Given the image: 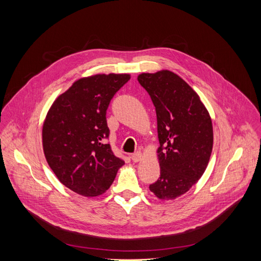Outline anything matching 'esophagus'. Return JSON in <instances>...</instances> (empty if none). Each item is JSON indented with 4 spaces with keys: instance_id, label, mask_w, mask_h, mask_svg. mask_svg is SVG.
I'll return each mask as SVG.
<instances>
[{
    "instance_id": "34e87169",
    "label": "esophagus",
    "mask_w": 261,
    "mask_h": 261,
    "mask_svg": "<svg viewBox=\"0 0 261 261\" xmlns=\"http://www.w3.org/2000/svg\"><path fill=\"white\" fill-rule=\"evenodd\" d=\"M141 158H143V154H141V152H139V151H137V152H135V153H133V154H132V160H133L134 162H138V161H140V160H141Z\"/></svg>"
}]
</instances>
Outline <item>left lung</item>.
Listing matches in <instances>:
<instances>
[{
    "label": "left lung",
    "instance_id": "8db88e82",
    "mask_svg": "<svg viewBox=\"0 0 261 261\" xmlns=\"http://www.w3.org/2000/svg\"><path fill=\"white\" fill-rule=\"evenodd\" d=\"M137 80L155 108L160 143V177L149 189L159 199H175L207 168L213 145L211 118L198 94L170 70L143 73Z\"/></svg>",
    "mask_w": 261,
    "mask_h": 261
}]
</instances>
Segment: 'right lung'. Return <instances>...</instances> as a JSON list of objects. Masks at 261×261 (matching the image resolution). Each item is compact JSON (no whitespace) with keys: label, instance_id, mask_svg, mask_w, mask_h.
Masks as SVG:
<instances>
[{"label":"right lung","instance_id":"1","mask_svg":"<svg viewBox=\"0 0 261 261\" xmlns=\"http://www.w3.org/2000/svg\"><path fill=\"white\" fill-rule=\"evenodd\" d=\"M128 74H98L76 81L53 102L42 127L49 167L63 185L86 197L103 194L124 161L110 144L107 110Z\"/></svg>","mask_w":261,"mask_h":261}]
</instances>
